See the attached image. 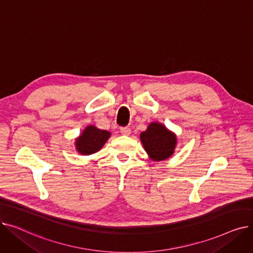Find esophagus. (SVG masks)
Segmentation results:
<instances>
[{
  "instance_id": "1",
  "label": "esophagus",
  "mask_w": 253,
  "mask_h": 253,
  "mask_svg": "<svg viewBox=\"0 0 253 253\" xmlns=\"http://www.w3.org/2000/svg\"><path fill=\"white\" fill-rule=\"evenodd\" d=\"M120 132H121L123 135H127L128 136V135L131 134V129L129 127H122L121 129H120Z\"/></svg>"
}]
</instances>
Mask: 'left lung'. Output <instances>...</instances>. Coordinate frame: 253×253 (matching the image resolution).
I'll return each mask as SVG.
<instances>
[{
    "instance_id": "8db88e82",
    "label": "left lung",
    "mask_w": 253,
    "mask_h": 253,
    "mask_svg": "<svg viewBox=\"0 0 253 253\" xmlns=\"http://www.w3.org/2000/svg\"><path fill=\"white\" fill-rule=\"evenodd\" d=\"M140 141L151 160L159 162L173 155L177 144V136L164 124L152 122L147 130L140 133Z\"/></svg>"
}]
</instances>
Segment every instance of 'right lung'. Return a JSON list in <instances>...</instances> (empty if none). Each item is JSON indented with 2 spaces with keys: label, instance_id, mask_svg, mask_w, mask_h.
I'll use <instances>...</instances> for the list:
<instances>
[{
  "label": "right lung",
  "instance_id": "right-lung-1",
  "mask_svg": "<svg viewBox=\"0 0 253 253\" xmlns=\"http://www.w3.org/2000/svg\"><path fill=\"white\" fill-rule=\"evenodd\" d=\"M111 137V132L98 129L94 125H88L75 140L77 152L82 156L95 154L102 149Z\"/></svg>",
  "mask_w": 253,
  "mask_h": 253
}]
</instances>
